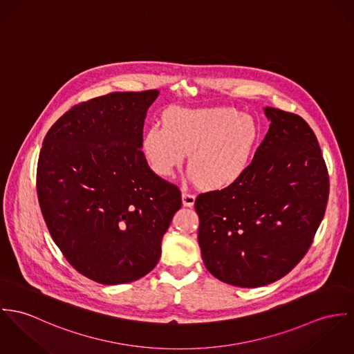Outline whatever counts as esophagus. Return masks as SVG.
I'll use <instances>...</instances> for the list:
<instances>
[{"instance_id":"34e87169","label":"esophagus","mask_w":354,"mask_h":354,"mask_svg":"<svg viewBox=\"0 0 354 354\" xmlns=\"http://www.w3.org/2000/svg\"><path fill=\"white\" fill-rule=\"evenodd\" d=\"M194 202H196V196L194 194H190L187 192L182 193V203H183V206L192 207V206H194Z\"/></svg>"}]
</instances>
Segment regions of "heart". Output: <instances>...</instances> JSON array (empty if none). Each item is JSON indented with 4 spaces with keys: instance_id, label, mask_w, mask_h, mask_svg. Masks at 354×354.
Listing matches in <instances>:
<instances>
[{
    "instance_id": "obj_1",
    "label": "heart",
    "mask_w": 354,
    "mask_h": 354,
    "mask_svg": "<svg viewBox=\"0 0 354 354\" xmlns=\"http://www.w3.org/2000/svg\"><path fill=\"white\" fill-rule=\"evenodd\" d=\"M258 144L257 123L232 110L174 107L151 127L142 149L151 168L168 178L189 155L187 168L205 192L231 187L248 169Z\"/></svg>"
}]
</instances>
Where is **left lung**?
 Here are the masks:
<instances>
[{"label":"left lung","instance_id":"obj_1","mask_svg":"<svg viewBox=\"0 0 354 354\" xmlns=\"http://www.w3.org/2000/svg\"><path fill=\"white\" fill-rule=\"evenodd\" d=\"M269 131L245 174L199 194L198 243L210 274L258 288L288 274L307 254L328 199V172L308 123L266 107Z\"/></svg>","mask_w":354,"mask_h":354}]
</instances>
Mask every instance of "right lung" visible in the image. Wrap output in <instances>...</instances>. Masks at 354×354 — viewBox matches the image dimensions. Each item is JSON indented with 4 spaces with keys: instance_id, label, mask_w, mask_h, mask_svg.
I'll return each instance as SVG.
<instances>
[{
    "instance_id": "obj_1",
    "label": "right lung",
    "mask_w": 354,
    "mask_h": 354,
    "mask_svg": "<svg viewBox=\"0 0 354 354\" xmlns=\"http://www.w3.org/2000/svg\"><path fill=\"white\" fill-rule=\"evenodd\" d=\"M158 91L113 92L80 103L47 131L37 171L40 210L68 262L103 285L148 274L182 206L142 152Z\"/></svg>"
}]
</instances>
